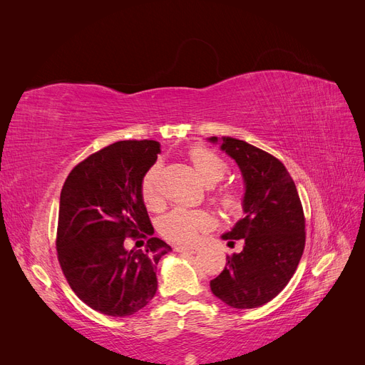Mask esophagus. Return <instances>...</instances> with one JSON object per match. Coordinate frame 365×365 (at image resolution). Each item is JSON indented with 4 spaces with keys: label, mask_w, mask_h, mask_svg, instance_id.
<instances>
[{
    "label": "esophagus",
    "mask_w": 365,
    "mask_h": 365,
    "mask_svg": "<svg viewBox=\"0 0 365 365\" xmlns=\"http://www.w3.org/2000/svg\"><path fill=\"white\" fill-rule=\"evenodd\" d=\"M175 251L185 252V254H195L197 251V247H175Z\"/></svg>",
    "instance_id": "esophagus-1"
}]
</instances>
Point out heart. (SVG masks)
Returning <instances> with one entry per match:
<instances>
[{
    "instance_id": "obj_1",
    "label": "heart",
    "mask_w": 365,
    "mask_h": 365,
    "mask_svg": "<svg viewBox=\"0 0 365 365\" xmlns=\"http://www.w3.org/2000/svg\"><path fill=\"white\" fill-rule=\"evenodd\" d=\"M189 160L200 180L212 187L222 181L228 172L227 163L217 153L205 148H193L189 152ZM141 197L149 208H157L161 204L160 192V169L153 164L141 178ZM215 201L227 213H237L242 207V195L231 185H224L215 193ZM213 225V217L205 210L175 208L161 220V235L175 244H192L202 231Z\"/></svg>"
}]
</instances>
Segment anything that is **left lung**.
I'll use <instances>...</instances> for the list:
<instances>
[{"mask_svg":"<svg viewBox=\"0 0 365 365\" xmlns=\"http://www.w3.org/2000/svg\"><path fill=\"white\" fill-rule=\"evenodd\" d=\"M220 149L237 163L245 181V217L222 239L230 244L242 239L245 245L227 256L210 288L231 307L252 309L277 297L300 263L306 244L303 205L289 172L271 153L231 137H222Z\"/></svg>","mask_w":365,"mask_h":365,"instance_id":"obj_1","label":"left lung"}]
</instances>
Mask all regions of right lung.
<instances>
[{
	"label": "right lung",
	"instance_id": "add662e5",
	"mask_svg": "<svg viewBox=\"0 0 365 365\" xmlns=\"http://www.w3.org/2000/svg\"><path fill=\"white\" fill-rule=\"evenodd\" d=\"M153 140H125L81 161L61 192L56 250L70 288L94 311L128 317L157 292V264L170 247L152 237L141 178L160 153ZM126 238L147 239L128 252Z\"/></svg>",
	"mask_w": 365,
	"mask_h": 365
}]
</instances>
